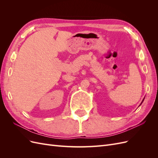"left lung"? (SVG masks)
I'll use <instances>...</instances> for the list:
<instances>
[{"label":"left lung","mask_w":158,"mask_h":158,"mask_svg":"<svg viewBox=\"0 0 158 158\" xmlns=\"http://www.w3.org/2000/svg\"><path fill=\"white\" fill-rule=\"evenodd\" d=\"M144 99H143V100H142V102H141V103H140V105H141V104H142V102H144Z\"/></svg>","instance_id":"8db88e82"}]
</instances>
